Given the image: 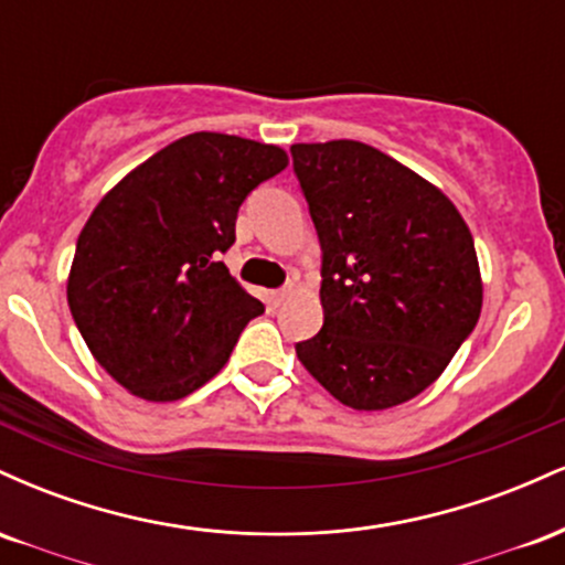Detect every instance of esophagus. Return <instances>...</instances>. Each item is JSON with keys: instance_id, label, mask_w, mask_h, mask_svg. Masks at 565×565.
<instances>
[{"instance_id": "1", "label": "esophagus", "mask_w": 565, "mask_h": 565, "mask_svg": "<svg viewBox=\"0 0 565 565\" xmlns=\"http://www.w3.org/2000/svg\"><path fill=\"white\" fill-rule=\"evenodd\" d=\"M287 297H289V289H274V291H268V305H270V308H278V305L287 300Z\"/></svg>"}]
</instances>
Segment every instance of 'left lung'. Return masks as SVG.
Masks as SVG:
<instances>
[{"instance_id": "1", "label": "left lung", "mask_w": 565, "mask_h": 565, "mask_svg": "<svg viewBox=\"0 0 565 565\" xmlns=\"http://www.w3.org/2000/svg\"><path fill=\"white\" fill-rule=\"evenodd\" d=\"M291 159L321 242L323 305L297 359L350 408L406 404L481 316L468 223L440 188L366 142H297Z\"/></svg>"}]
</instances>
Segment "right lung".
I'll use <instances>...</instances> for the list:
<instances>
[{"mask_svg": "<svg viewBox=\"0 0 565 565\" xmlns=\"http://www.w3.org/2000/svg\"><path fill=\"white\" fill-rule=\"evenodd\" d=\"M289 164L220 132L170 142L121 178L79 233L68 308L89 353L129 393L178 401L210 382L265 305L220 263L242 201Z\"/></svg>", "mask_w": 565, "mask_h": 565, "instance_id": "right-lung-1", "label": "right lung"}]
</instances>
